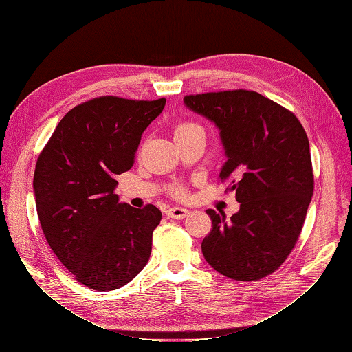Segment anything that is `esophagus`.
I'll return each instance as SVG.
<instances>
[{
  "label": "esophagus",
  "mask_w": 352,
  "mask_h": 352,
  "mask_svg": "<svg viewBox=\"0 0 352 352\" xmlns=\"http://www.w3.org/2000/svg\"><path fill=\"white\" fill-rule=\"evenodd\" d=\"M166 212L168 217L180 220V219H185L189 214V210H186L184 207H172V208H168Z\"/></svg>",
  "instance_id": "34e87169"
}]
</instances>
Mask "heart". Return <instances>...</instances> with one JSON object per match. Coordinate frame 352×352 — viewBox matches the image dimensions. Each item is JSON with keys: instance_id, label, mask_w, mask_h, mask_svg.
Masks as SVG:
<instances>
[{"instance_id": "obj_1", "label": "heart", "mask_w": 352, "mask_h": 352, "mask_svg": "<svg viewBox=\"0 0 352 352\" xmlns=\"http://www.w3.org/2000/svg\"><path fill=\"white\" fill-rule=\"evenodd\" d=\"M199 129V127L194 123H179L175 129V135H180V133H185V132H190V131H195ZM177 194H182V190L176 189Z\"/></svg>"}]
</instances>
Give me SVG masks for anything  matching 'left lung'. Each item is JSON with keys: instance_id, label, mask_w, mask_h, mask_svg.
<instances>
[{"instance_id": "left-lung-1", "label": "left lung", "mask_w": 352, "mask_h": 352, "mask_svg": "<svg viewBox=\"0 0 352 352\" xmlns=\"http://www.w3.org/2000/svg\"><path fill=\"white\" fill-rule=\"evenodd\" d=\"M189 110L220 131L226 163L219 175L235 190L230 219L207 210L204 258L235 280H258L279 269L300 236L314 190L310 144L295 114L254 91L186 95Z\"/></svg>"}]
</instances>
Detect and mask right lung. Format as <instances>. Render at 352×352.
I'll use <instances>...</instances> for the list:
<instances>
[{
  "mask_svg": "<svg viewBox=\"0 0 352 352\" xmlns=\"http://www.w3.org/2000/svg\"><path fill=\"white\" fill-rule=\"evenodd\" d=\"M164 105V98L119 97L79 104L60 120L36 162L42 232L63 265L91 289H119L151 255L162 211L120 202L114 176L133 166L144 131Z\"/></svg>",
  "mask_w": 352,
  "mask_h": 352,
  "instance_id": "1",
  "label": "right lung"
}]
</instances>
